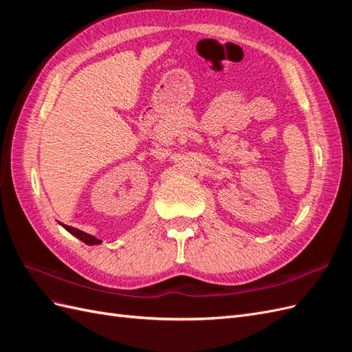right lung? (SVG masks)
Masks as SVG:
<instances>
[{
	"instance_id": "add662e5",
	"label": "right lung",
	"mask_w": 352,
	"mask_h": 352,
	"mask_svg": "<svg viewBox=\"0 0 352 352\" xmlns=\"http://www.w3.org/2000/svg\"><path fill=\"white\" fill-rule=\"evenodd\" d=\"M60 225H61L63 228H65L67 232H70L73 236H76L78 239H80L82 242H85L87 245H100V243L102 242L101 239L89 235V233H87V232H82V230H79V229H74V228H72V226H66V225H63V223H60Z\"/></svg>"
}]
</instances>
